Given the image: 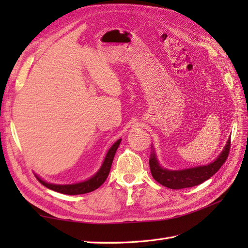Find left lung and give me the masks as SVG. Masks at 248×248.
<instances>
[{"mask_svg": "<svg viewBox=\"0 0 248 248\" xmlns=\"http://www.w3.org/2000/svg\"><path fill=\"white\" fill-rule=\"evenodd\" d=\"M230 143L231 140L229 139L222 154L211 164L188 168V170H164L159 165L155 154H152L149 160L151 175L156 182H159L163 186H166L168 188L180 189L196 186L198 184H202L203 181L208 180L209 178H211L223 166L229 155Z\"/></svg>", "mask_w": 248, "mask_h": 248, "instance_id": "8db88e82", "label": "left lung"}]
</instances>
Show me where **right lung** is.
I'll list each match as a JSON object with an SVG mask.
<instances>
[{
  "instance_id": "obj_1",
  "label": "right lung",
  "mask_w": 248,
  "mask_h": 248,
  "mask_svg": "<svg viewBox=\"0 0 248 248\" xmlns=\"http://www.w3.org/2000/svg\"><path fill=\"white\" fill-rule=\"evenodd\" d=\"M120 140H118L112 147H110V149L108 150L107 156H105L103 164H102L101 168L99 170V171L93 177L88 179V180H86V181L76 183V184H68V186H57V184L46 183L44 180H41V179L38 177H36V178L38 179V181L46 187L53 189V191L62 193V194L78 195V194H86L89 192H93V191H94V189H97L99 186H101L103 182L107 180V178H108L109 170H110V166H112L114 155H115L116 150H117L118 146L120 144Z\"/></svg>"
}]
</instances>
